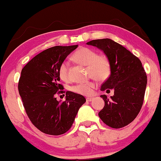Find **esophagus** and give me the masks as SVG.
Returning a JSON list of instances; mask_svg holds the SVG:
<instances>
[{
  "label": "esophagus",
  "mask_w": 161,
  "mask_h": 161,
  "mask_svg": "<svg viewBox=\"0 0 161 161\" xmlns=\"http://www.w3.org/2000/svg\"><path fill=\"white\" fill-rule=\"evenodd\" d=\"M92 99H93V97H86V100L87 102H91Z\"/></svg>",
  "instance_id": "1"
}]
</instances>
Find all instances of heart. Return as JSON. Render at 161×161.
<instances>
[{"label":"heart","instance_id":"1","mask_svg":"<svg viewBox=\"0 0 161 161\" xmlns=\"http://www.w3.org/2000/svg\"><path fill=\"white\" fill-rule=\"evenodd\" d=\"M73 58L75 62L81 64L88 66L89 76L95 78L97 80H106L110 75L111 65L109 58L104 55H98L97 52L93 48L81 47L74 53ZM58 75L64 81L69 80V63L67 61H63L60 64ZM94 86L95 85L93 81L81 82L73 86L71 90L76 94L90 95L92 92Z\"/></svg>","mask_w":161,"mask_h":161}]
</instances>
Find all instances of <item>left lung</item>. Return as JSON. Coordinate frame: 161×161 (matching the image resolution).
Wrapping results in <instances>:
<instances>
[{
    "label": "left lung",
    "mask_w": 161,
    "mask_h": 161,
    "mask_svg": "<svg viewBox=\"0 0 161 161\" xmlns=\"http://www.w3.org/2000/svg\"><path fill=\"white\" fill-rule=\"evenodd\" d=\"M86 44L103 50L111 65L110 75L100 90L114 95H101L104 107L99 117L109 127L121 128L129 125L140 113L144 101L147 75L140 60L118 43L109 39L90 41Z\"/></svg>",
    "instance_id": "1"
}]
</instances>
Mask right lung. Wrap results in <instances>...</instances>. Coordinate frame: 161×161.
<instances>
[{"label":"right lung","instance_id":"right-lung-1","mask_svg":"<svg viewBox=\"0 0 161 161\" xmlns=\"http://www.w3.org/2000/svg\"><path fill=\"white\" fill-rule=\"evenodd\" d=\"M77 47L47 48L22 69L18 88L23 105L32 124L45 134L60 136L67 132L86 102L81 94L63 91L58 75L60 64ZM56 93H66V100L58 102Z\"/></svg>","mask_w":161,"mask_h":161}]
</instances>
